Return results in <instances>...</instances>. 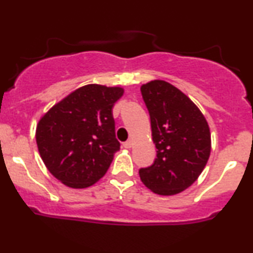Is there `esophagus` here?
I'll return each instance as SVG.
<instances>
[{"label":"esophagus","instance_id":"34e87169","mask_svg":"<svg viewBox=\"0 0 253 253\" xmlns=\"http://www.w3.org/2000/svg\"><path fill=\"white\" fill-rule=\"evenodd\" d=\"M123 146L125 147V149H130V147L133 146V141H132V140L126 141V143H124V144H123Z\"/></svg>","mask_w":253,"mask_h":253}]
</instances>
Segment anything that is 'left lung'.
I'll list each match as a JSON object with an SVG mask.
<instances>
[{
  "instance_id": "1",
  "label": "left lung",
  "mask_w": 253,
  "mask_h": 253,
  "mask_svg": "<svg viewBox=\"0 0 253 253\" xmlns=\"http://www.w3.org/2000/svg\"><path fill=\"white\" fill-rule=\"evenodd\" d=\"M140 90L150 113L157 158L139 170V176L155 194L176 195L199 178L210 159V126L199 107L172 84L155 80Z\"/></svg>"
}]
</instances>
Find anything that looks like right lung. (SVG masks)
Instances as JSON below:
<instances>
[{"label":"right lung","instance_id":"1","mask_svg":"<svg viewBox=\"0 0 253 253\" xmlns=\"http://www.w3.org/2000/svg\"><path fill=\"white\" fill-rule=\"evenodd\" d=\"M123 95L121 86L86 84L40 118L38 151L47 170L66 187L88 188L107 172L120 150L112 109Z\"/></svg>","mask_w":253,"mask_h":253}]
</instances>
